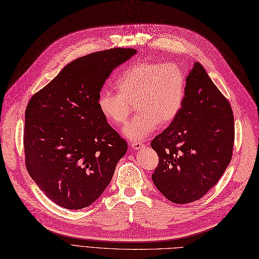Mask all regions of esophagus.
<instances>
[{"instance_id":"1","label":"esophagus","mask_w":259,"mask_h":259,"mask_svg":"<svg viewBox=\"0 0 259 259\" xmlns=\"http://www.w3.org/2000/svg\"><path fill=\"white\" fill-rule=\"evenodd\" d=\"M143 146H144V145H143L142 142H133V143H131V148L133 150H139Z\"/></svg>"}]
</instances>
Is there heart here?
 Here are the masks:
<instances>
[{
	"mask_svg": "<svg viewBox=\"0 0 259 259\" xmlns=\"http://www.w3.org/2000/svg\"><path fill=\"white\" fill-rule=\"evenodd\" d=\"M118 94L101 91L98 109L113 126L126 123L132 104L139 113L122 135L131 142H139L158 127L171 123L183 108L187 80L175 64L141 62L129 66L116 81Z\"/></svg>",
	"mask_w": 259,
	"mask_h": 259,
	"instance_id": "heart-1",
	"label": "heart"
}]
</instances>
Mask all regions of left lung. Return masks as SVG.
I'll return each instance as SVG.
<instances>
[{
    "mask_svg": "<svg viewBox=\"0 0 259 259\" xmlns=\"http://www.w3.org/2000/svg\"><path fill=\"white\" fill-rule=\"evenodd\" d=\"M178 116L151 142L159 156L152 183L168 200L188 204L203 197L222 177L233 156L231 104L195 62L187 75Z\"/></svg>",
    "mask_w": 259,
    "mask_h": 259,
    "instance_id": "1",
    "label": "left lung"
}]
</instances>
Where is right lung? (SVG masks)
Returning <instances> with one entry per match:
<instances>
[{
  "label": "right lung",
  "mask_w": 259,
  "mask_h": 259,
  "mask_svg": "<svg viewBox=\"0 0 259 259\" xmlns=\"http://www.w3.org/2000/svg\"><path fill=\"white\" fill-rule=\"evenodd\" d=\"M137 54L114 49L79 57L36 93L25 110L23 144L28 174L52 202L78 210L110 185L127 143L98 109L112 71Z\"/></svg>",
  "instance_id": "add662e5"
}]
</instances>
